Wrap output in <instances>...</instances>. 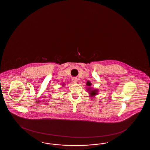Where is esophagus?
I'll return each instance as SVG.
<instances>
[{
	"label": "esophagus",
	"instance_id": "34e87169",
	"mask_svg": "<svg viewBox=\"0 0 150 150\" xmlns=\"http://www.w3.org/2000/svg\"><path fill=\"white\" fill-rule=\"evenodd\" d=\"M72 81H73V83H75V84H76V83H78V79L76 78H74L72 79Z\"/></svg>",
	"mask_w": 150,
	"mask_h": 150
}]
</instances>
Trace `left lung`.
<instances>
[{"label":"left lung","mask_w":150,"mask_h":150,"mask_svg":"<svg viewBox=\"0 0 150 150\" xmlns=\"http://www.w3.org/2000/svg\"><path fill=\"white\" fill-rule=\"evenodd\" d=\"M91 85H92V84L89 81H88L86 83V86H88V87L87 88L88 89H86V90L88 91V93L90 95V97H94L96 95H97V94H98V90L91 88L90 86Z\"/></svg>","instance_id":"left-lung-1"}]
</instances>
